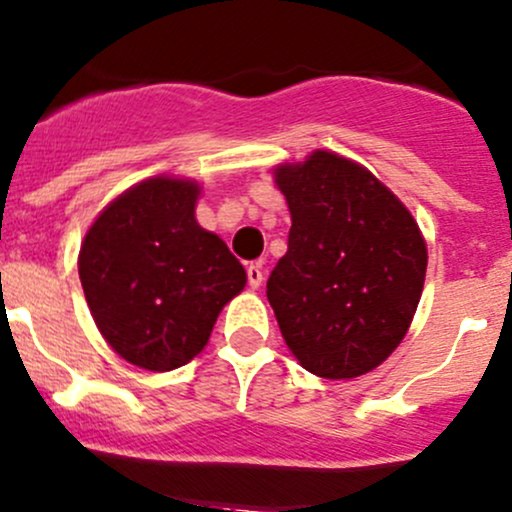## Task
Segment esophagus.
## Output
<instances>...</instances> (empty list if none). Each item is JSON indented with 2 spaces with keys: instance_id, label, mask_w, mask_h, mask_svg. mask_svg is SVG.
Here are the masks:
<instances>
[{
  "instance_id": "obj_1",
  "label": "esophagus",
  "mask_w": 512,
  "mask_h": 512,
  "mask_svg": "<svg viewBox=\"0 0 512 512\" xmlns=\"http://www.w3.org/2000/svg\"><path fill=\"white\" fill-rule=\"evenodd\" d=\"M262 265H265V262L257 260V262H250V267H247V284H250L252 289H257V286L262 284V279H265V272H262Z\"/></svg>"
}]
</instances>
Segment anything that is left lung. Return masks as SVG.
Instances as JSON below:
<instances>
[{"label":"left lung","mask_w":512,"mask_h":512,"mask_svg":"<svg viewBox=\"0 0 512 512\" xmlns=\"http://www.w3.org/2000/svg\"><path fill=\"white\" fill-rule=\"evenodd\" d=\"M289 250L267 279L286 347L323 379L379 367L411 328L428 245L401 199L359 162L313 150L274 167Z\"/></svg>","instance_id":"obj_1"}]
</instances>
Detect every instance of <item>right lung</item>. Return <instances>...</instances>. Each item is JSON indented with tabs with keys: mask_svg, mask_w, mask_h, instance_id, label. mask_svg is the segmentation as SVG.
Here are the masks:
<instances>
[{
	"mask_svg": "<svg viewBox=\"0 0 512 512\" xmlns=\"http://www.w3.org/2000/svg\"><path fill=\"white\" fill-rule=\"evenodd\" d=\"M199 196L194 179H143L104 206L77 257L99 333L148 372L192 362L223 306L245 289V267L196 221Z\"/></svg>",
	"mask_w": 512,
	"mask_h": 512,
	"instance_id": "obj_1",
	"label": "right lung"
}]
</instances>
